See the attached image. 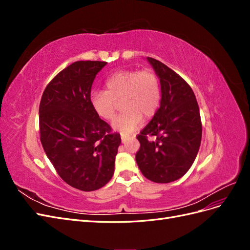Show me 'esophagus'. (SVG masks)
I'll list each match as a JSON object with an SVG mask.
<instances>
[{
  "mask_svg": "<svg viewBox=\"0 0 250 250\" xmlns=\"http://www.w3.org/2000/svg\"><path fill=\"white\" fill-rule=\"evenodd\" d=\"M134 137H135V135H133V138H134ZM121 139H122V142H123V143H126V141H127L128 137H127V135L122 134V135H121Z\"/></svg>",
  "mask_w": 250,
  "mask_h": 250,
  "instance_id": "obj_1",
  "label": "esophagus"
}]
</instances>
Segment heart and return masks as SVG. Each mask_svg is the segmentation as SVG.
<instances>
[{
  "mask_svg": "<svg viewBox=\"0 0 250 250\" xmlns=\"http://www.w3.org/2000/svg\"><path fill=\"white\" fill-rule=\"evenodd\" d=\"M122 99L123 112L112 121L115 130L128 134L140 126L143 117L149 119L160 106L161 83L150 70H126L112 74L105 80V90L90 93V104L99 117L110 120Z\"/></svg>",
  "mask_w": 250,
  "mask_h": 250,
  "instance_id": "1",
  "label": "heart"
}]
</instances>
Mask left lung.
I'll return each instance as SVG.
<instances>
[{
    "label": "left lung",
    "instance_id": "8db88e82",
    "mask_svg": "<svg viewBox=\"0 0 250 250\" xmlns=\"http://www.w3.org/2000/svg\"><path fill=\"white\" fill-rule=\"evenodd\" d=\"M160 78L161 106L138 135L135 161L143 175L153 183L168 184L183 177L199 151L202 126L199 106L191 86L170 67L147 57ZM155 136V141L147 135Z\"/></svg>",
    "mask_w": 250,
    "mask_h": 250
}]
</instances>
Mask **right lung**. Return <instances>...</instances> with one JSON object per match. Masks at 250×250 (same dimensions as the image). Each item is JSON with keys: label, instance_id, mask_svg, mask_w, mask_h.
I'll return each instance as SVG.
<instances>
[{"label": "right lung", "instance_id": "obj_1", "mask_svg": "<svg viewBox=\"0 0 250 250\" xmlns=\"http://www.w3.org/2000/svg\"><path fill=\"white\" fill-rule=\"evenodd\" d=\"M105 62H76L47 85L40 104L42 148L58 175L81 191L104 187L115 172L121 144L90 104V89Z\"/></svg>", "mask_w": 250, "mask_h": 250}]
</instances>
